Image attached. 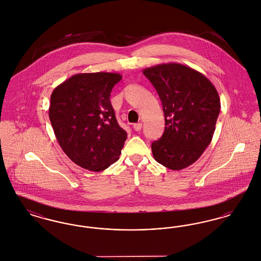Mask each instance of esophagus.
<instances>
[{
	"instance_id": "1",
	"label": "esophagus",
	"mask_w": 261,
	"mask_h": 261,
	"mask_svg": "<svg viewBox=\"0 0 261 261\" xmlns=\"http://www.w3.org/2000/svg\"><path fill=\"white\" fill-rule=\"evenodd\" d=\"M142 123L141 122H139V123H136V124L133 125V129L135 130V131H140L141 129H142Z\"/></svg>"
}]
</instances>
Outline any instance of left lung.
Wrapping results in <instances>:
<instances>
[{"instance_id": "8db88e82", "label": "left lung", "mask_w": 261, "mask_h": 261, "mask_svg": "<svg viewBox=\"0 0 261 261\" xmlns=\"http://www.w3.org/2000/svg\"><path fill=\"white\" fill-rule=\"evenodd\" d=\"M155 88L165 118L162 138L151 144L154 160L171 170L197 162L211 144L220 112L217 90L202 73L181 63L143 70Z\"/></svg>"}]
</instances>
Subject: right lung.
Returning a JSON list of instances; mask_svg holds the SVG:
<instances>
[{"mask_svg": "<svg viewBox=\"0 0 261 261\" xmlns=\"http://www.w3.org/2000/svg\"><path fill=\"white\" fill-rule=\"evenodd\" d=\"M122 76L78 73L55 88L49 117L64 153L82 168L99 172L118 161L127 133L118 125L111 92Z\"/></svg>", "mask_w": 261, "mask_h": 261, "instance_id": "obj_1", "label": "right lung"}]
</instances>
